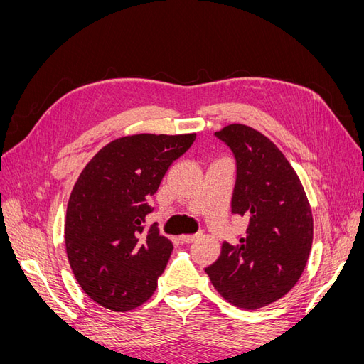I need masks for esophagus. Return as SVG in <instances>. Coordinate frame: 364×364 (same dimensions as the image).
I'll list each match as a JSON object with an SVG mask.
<instances>
[{
	"instance_id": "1",
	"label": "esophagus",
	"mask_w": 364,
	"mask_h": 364,
	"mask_svg": "<svg viewBox=\"0 0 364 364\" xmlns=\"http://www.w3.org/2000/svg\"><path fill=\"white\" fill-rule=\"evenodd\" d=\"M200 237V234H193V235H181L179 237V240L182 241V243H186V245H188V243H193V241H196L197 238H199Z\"/></svg>"
}]
</instances>
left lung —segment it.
<instances>
[{
	"label": "left lung",
	"instance_id": "obj_1",
	"mask_svg": "<svg viewBox=\"0 0 364 364\" xmlns=\"http://www.w3.org/2000/svg\"><path fill=\"white\" fill-rule=\"evenodd\" d=\"M215 136L234 153L230 206L249 226L235 246L225 241L205 272L228 302L257 310L281 299L299 281L313 245L311 208L290 162L261 132L229 124Z\"/></svg>",
	"mask_w": 364,
	"mask_h": 364
}]
</instances>
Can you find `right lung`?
Segmentation results:
<instances>
[{"instance_id":"1","label":"right lung","mask_w":364,"mask_h":364,"mask_svg":"<svg viewBox=\"0 0 364 364\" xmlns=\"http://www.w3.org/2000/svg\"><path fill=\"white\" fill-rule=\"evenodd\" d=\"M196 134H139L109 142L86 164L71 191L65 246L83 291L107 310L149 301L173 245L158 225L144 228L151 196Z\"/></svg>"}]
</instances>
